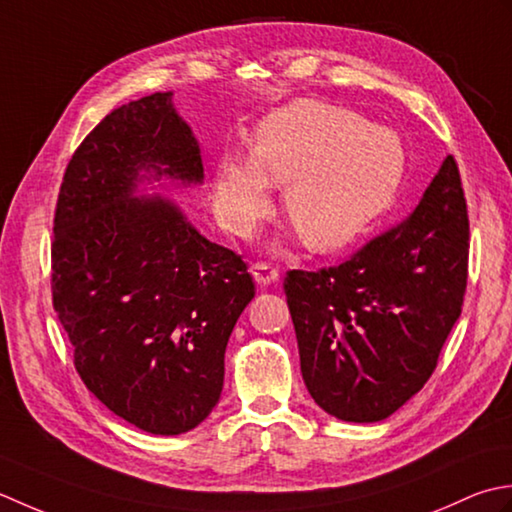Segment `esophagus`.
I'll return each instance as SVG.
<instances>
[{
	"label": "esophagus",
	"mask_w": 512,
	"mask_h": 512,
	"mask_svg": "<svg viewBox=\"0 0 512 512\" xmlns=\"http://www.w3.org/2000/svg\"><path fill=\"white\" fill-rule=\"evenodd\" d=\"M249 271H252V276H254L256 283L258 285H265V287L271 285V283H276L278 276H280V271L274 265H269V263H252Z\"/></svg>",
	"instance_id": "obj_1"
}]
</instances>
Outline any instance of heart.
<instances>
[{
	"instance_id": "1",
	"label": "heart",
	"mask_w": 512,
	"mask_h": 512,
	"mask_svg": "<svg viewBox=\"0 0 512 512\" xmlns=\"http://www.w3.org/2000/svg\"><path fill=\"white\" fill-rule=\"evenodd\" d=\"M404 150L391 130L360 114L300 99L260 121L252 156L218 161L214 207L225 227L252 234L285 185V214L316 252L349 245L398 192Z\"/></svg>"
}]
</instances>
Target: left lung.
Masks as SVG:
<instances>
[{
    "label": "left lung",
    "mask_w": 512,
    "mask_h": 512,
    "mask_svg": "<svg viewBox=\"0 0 512 512\" xmlns=\"http://www.w3.org/2000/svg\"><path fill=\"white\" fill-rule=\"evenodd\" d=\"M468 238L460 170L446 156L402 223L336 267L287 271L302 380L320 409L380 422L424 387L462 314Z\"/></svg>",
    "instance_id": "left-lung-1"
}]
</instances>
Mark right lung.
<instances>
[{"instance_id":"obj_1","label":"right lung","mask_w":512,"mask_h":512,"mask_svg":"<svg viewBox=\"0 0 512 512\" xmlns=\"http://www.w3.org/2000/svg\"><path fill=\"white\" fill-rule=\"evenodd\" d=\"M139 172L203 181L172 92L112 110L72 154L52 227V307L95 398L145 433L179 435L221 398L227 340L256 287L243 258L170 198L132 196Z\"/></svg>"}]
</instances>
